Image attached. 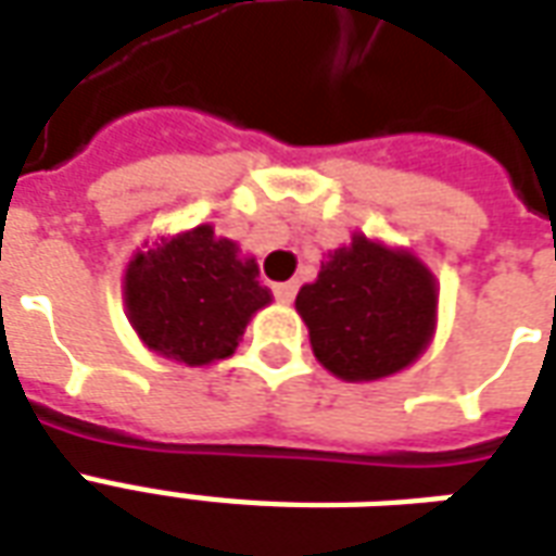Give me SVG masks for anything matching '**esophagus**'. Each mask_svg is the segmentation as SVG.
<instances>
[{"label": "esophagus", "mask_w": 556, "mask_h": 556, "mask_svg": "<svg viewBox=\"0 0 556 556\" xmlns=\"http://www.w3.org/2000/svg\"><path fill=\"white\" fill-rule=\"evenodd\" d=\"M294 294H298V286H294V282H277V286H274V298H277L279 303H291L294 301Z\"/></svg>", "instance_id": "1"}]
</instances>
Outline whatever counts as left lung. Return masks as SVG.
<instances>
[{
    "label": "left lung",
    "mask_w": 556,
    "mask_h": 556,
    "mask_svg": "<svg viewBox=\"0 0 556 556\" xmlns=\"http://www.w3.org/2000/svg\"><path fill=\"white\" fill-rule=\"evenodd\" d=\"M315 357L345 381H375L419 357L434 327L438 291L417 258L357 235L298 291Z\"/></svg>",
    "instance_id": "1"
}]
</instances>
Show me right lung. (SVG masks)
Masks as SVG:
<instances>
[{
  "label": "right lung",
  "mask_w": 556,
  "mask_h": 556,
  "mask_svg": "<svg viewBox=\"0 0 556 556\" xmlns=\"http://www.w3.org/2000/svg\"><path fill=\"white\" fill-rule=\"evenodd\" d=\"M127 315L148 349L163 357L205 366L238 349L255 309L270 303L253 258L195 226L172 241L134 255L125 277Z\"/></svg>",
  "instance_id": "right-lung-1"
}]
</instances>
